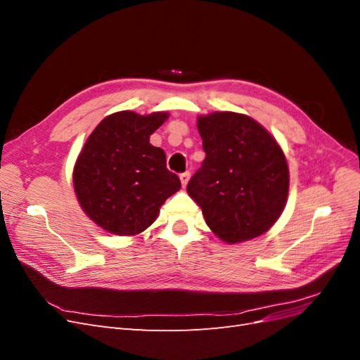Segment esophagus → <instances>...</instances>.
Returning a JSON list of instances; mask_svg holds the SVG:
<instances>
[{
  "mask_svg": "<svg viewBox=\"0 0 360 360\" xmlns=\"http://www.w3.org/2000/svg\"><path fill=\"white\" fill-rule=\"evenodd\" d=\"M189 179H191V172H189V171H186V172H181V174H180V181H181L183 186H186L188 181H189Z\"/></svg>",
  "mask_w": 360,
  "mask_h": 360,
  "instance_id": "1",
  "label": "esophagus"
}]
</instances>
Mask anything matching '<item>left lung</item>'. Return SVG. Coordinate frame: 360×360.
Segmentation results:
<instances>
[{
    "instance_id": "8db88e82",
    "label": "left lung",
    "mask_w": 360,
    "mask_h": 360,
    "mask_svg": "<svg viewBox=\"0 0 360 360\" xmlns=\"http://www.w3.org/2000/svg\"><path fill=\"white\" fill-rule=\"evenodd\" d=\"M205 159L188 183L210 230L226 243L264 234L284 210L290 172L276 139L237 112L198 117Z\"/></svg>"
}]
</instances>
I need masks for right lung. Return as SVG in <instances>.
Here are the masks:
<instances>
[{
    "label": "right lung",
    "instance_id": "obj_1",
    "mask_svg": "<svg viewBox=\"0 0 360 360\" xmlns=\"http://www.w3.org/2000/svg\"><path fill=\"white\" fill-rule=\"evenodd\" d=\"M167 112L120 111L105 117L73 168L75 193L91 221L117 236H135L156 221L160 205L181 183L168 171L165 151L150 135Z\"/></svg>",
    "mask_w": 360,
    "mask_h": 360
}]
</instances>
